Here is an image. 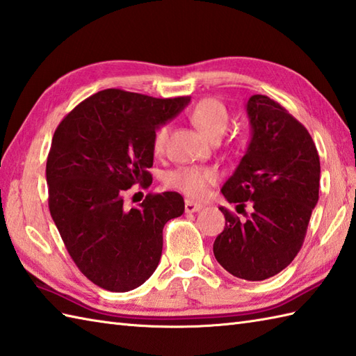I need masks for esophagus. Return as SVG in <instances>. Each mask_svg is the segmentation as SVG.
<instances>
[{
	"mask_svg": "<svg viewBox=\"0 0 356 356\" xmlns=\"http://www.w3.org/2000/svg\"><path fill=\"white\" fill-rule=\"evenodd\" d=\"M203 207L200 205V203H195L193 200H185V213L191 214V213H197V211H200Z\"/></svg>",
	"mask_w": 356,
	"mask_h": 356,
	"instance_id": "34e87169",
	"label": "esophagus"
}]
</instances>
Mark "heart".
I'll return each instance as SVG.
<instances>
[{"label": "heart", "instance_id": "b5f03b06", "mask_svg": "<svg viewBox=\"0 0 356 356\" xmlns=\"http://www.w3.org/2000/svg\"><path fill=\"white\" fill-rule=\"evenodd\" d=\"M190 120L197 130L205 136L211 142L220 140L225 134L226 128L229 125V115L225 105L214 99L207 97L194 105L190 113ZM170 127L161 125L157 127L153 136V149L156 154H162L166 140H168ZM218 179V174L213 168L207 166H180L177 170H172L166 174V185L174 190L182 191L191 199H203L207 197L209 186L214 185Z\"/></svg>", "mask_w": 356, "mask_h": 356}]
</instances>
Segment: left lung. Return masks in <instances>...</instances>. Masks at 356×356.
I'll list each match as a JSON object with an SVG mask.
<instances>
[{"label": "left lung", "instance_id": "left-lung-1", "mask_svg": "<svg viewBox=\"0 0 356 356\" xmlns=\"http://www.w3.org/2000/svg\"><path fill=\"white\" fill-rule=\"evenodd\" d=\"M251 142L222 186L246 220L220 208L225 229L214 241L216 260L237 278L261 282L289 266L306 237L318 202L320 156L311 134L278 102L254 95L246 104Z\"/></svg>", "mask_w": 356, "mask_h": 356}]
</instances>
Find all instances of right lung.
Wrapping results in <instances>:
<instances>
[{
    "label": "right lung",
    "instance_id": "1",
    "mask_svg": "<svg viewBox=\"0 0 356 356\" xmlns=\"http://www.w3.org/2000/svg\"><path fill=\"white\" fill-rule=\"evenodd\" d=\"M188 102L190 96L102 90L53 134L45 166L50 214L74 264L102 289L127 292L145 283L161 260L165 223L184 214L179 193L148 194L131 209L124 194L153 182L154 131Z\"/></svg>",
    "mask_w": 356,
    "mask_h": 356
}]
</instances>
